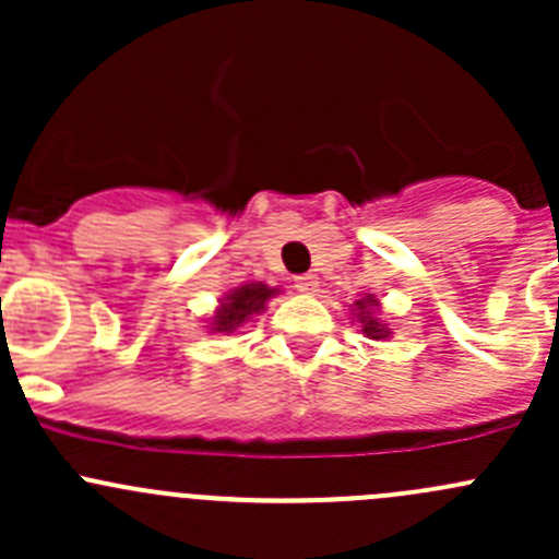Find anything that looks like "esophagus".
<instances>
[{"label": "esophagus", "instance_id": "1", "mask_svg": "<svg viewBox=\"0 0 559 559\" xmlns=\"http://www.w3.org/2000/svg\"><path fill=\"white\" fill-rule=\"evenodd\" d=\"M295 289L302 292V295H316V292H319V278H316V275H311V273L297 275Z\"/></svg>", "mask_w": 559, "mask_h": 559}]
</instances>
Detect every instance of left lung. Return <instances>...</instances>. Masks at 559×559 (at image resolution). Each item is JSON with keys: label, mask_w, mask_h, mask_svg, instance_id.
I'll use <instances>...</instances> for the list:
<instances>
[{"label": "left lung", "mask_w": 559, "mask_h": 559, "mask_svg": "<svg viewBox=\"0 0 559 559\" xmlns=\"http://www.w3.org/2000/svg\"><path fill=\"white\" fill-rule=\"evenodd\" d=\"M354 306H357V321L362 324L365 335L373 337V341H381V337L392 335V332L386 330V324H381L379 316H376V306H379V300H376L373 295H365L362 300H357Z\"/></svg>", "instance_id": "left-lung-1"}]
</instances>
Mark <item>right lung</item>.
<instances>
[{
	"label": "right lung",
	"mask_w": 559,
	"mask_h": 559,
	"mask_svg": "<svg viewBox=\"0 0 559 559\" xmlns=\"http://www.w3.org/2000/svg\"><path fill=\"white\" fill-rule=\"evenodd\" d=\"M273 295H278V289L267 284H243L238 289L229 292L224 297L222 308H218L216 316L211 321L213 332H235L238 326H243V321L253 319L257 313L264 311L267 300Z\"/></svg>",
	"instance_id": "1"
}]
</instances>
